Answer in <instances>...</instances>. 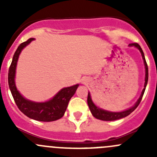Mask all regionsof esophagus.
I'll list each match as a JSON object with an SVG mask.
<instances>
[{
	"instance_id": "1",
	"label": "esophagus",
	"mask_w": 157,
	"mask_h": 157,
	"mask_svg": "<svg viewBox=\"0 0 157 157\" xmlns=\"http://www.w3.org/2000/svg\"><path fill=\"white\" fill-rule=\"evenodd\" d=\"M82 83H83V84H86V83H87V80H86V79H83V80H82Z\"/></svg>"
}]
</instances>
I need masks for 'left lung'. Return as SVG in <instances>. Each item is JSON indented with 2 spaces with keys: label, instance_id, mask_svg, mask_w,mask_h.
Masks as SVG:
<instances>
[{
  "label": "left lung",
  "instance_id": "obj_1",
  "mask_svg": "<svg viewBox=\"0 0 157 157\" xmlns=\"http://www.w3.org/2000/svg\"><path fill=\"white\" fill-rule=\"evenodd\" d=\"M129 46H134L137 48L139 49V51L140 52L142 55V58H143L144 62V66H145V83H144V88L143 91H142L141 95H140V98L138 99V100L137 101L135 104L133 105L132 107H131L130 109H127V110H124L123 112H109V111L104 110L99 107L96 106L93 102L92 101L91 96H90V93H88V97H87V103L89 105V108L90 109V112H91L92 115L95 117L96 118L99 120H102V121H115V120L120 119V118H124V117L128 116V115L131 113L132 112H134L136 108L138 106V105L140 104V101H141L142 97L144 96V93L145 89H146L147 81H148V66H147V61L145 60L144 54L143 50L140 48V45L137 43H131L130 44Z\"/></svg>",
  "mask_w": 157,
  "mask_h": 157
}]
</instances>
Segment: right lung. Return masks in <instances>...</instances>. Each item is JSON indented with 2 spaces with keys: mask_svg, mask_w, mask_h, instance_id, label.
Here are the masks:
<instances>
[{
  "mask_svg": "<svg viewBox=\"0 0 157 157\" xmlns=\"http://www.w3.org/2000/svg\"><path fill=\"white\" fill-rule=\"evenodd\" d=\"M33 40L34 39L31 38L20 44L14 53L8 72L9 87L17 107L25 115L36 121H56L63 117L70 99L74 95L79 84L61 89L52 99L45 102H36L25 99L16 87L14 80L16 67L20 52Z\"/></svg>",
  "mask_w": 157,
  "mask_h": 157,
  "instance_id": "add662e5",
  "label": "right lung"
}]
</instances>
